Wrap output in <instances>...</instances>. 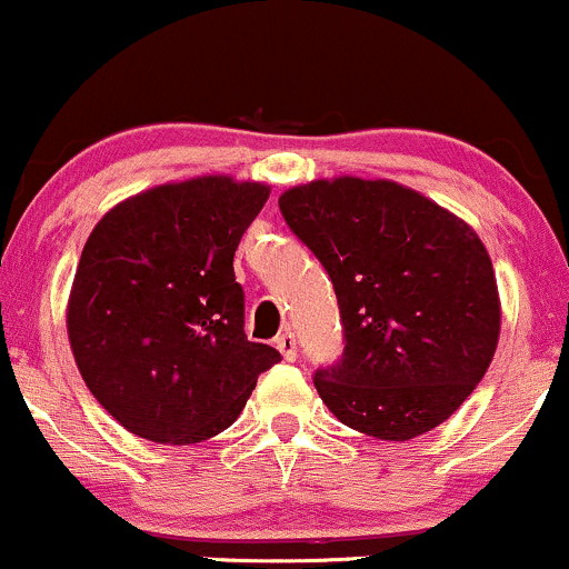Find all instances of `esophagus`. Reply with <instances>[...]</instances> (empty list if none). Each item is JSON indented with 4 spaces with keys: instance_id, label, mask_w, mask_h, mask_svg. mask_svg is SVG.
<instances>
[{
    "instance_id": "1",
    "label": "esophagus",
    "mask_w": 569,
    "mask_h": 569,
    "mask_svg": "<svg viewBox=\"0 0 569 569\" xmlns=\"http://www.w3.org/2000/svg\"><path fill=\"white\" fill-rule=\"evenodd\" d=\"M276 348L286 361H297V337H293L291 331H283V335L276 339Z\"/></svg>"
}]
</instances>
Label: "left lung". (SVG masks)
Masks as SVG:
<instances>
[{"instance_id":"8db88e82","label":"left lung","mask_w":569,"mask_h":569,"mask_svg":"<svg viewBox=\"0 0 569 569\" xmlns=\"http://www.w3.org/2000/svg\"><path fill=\"white\" fill-rule=\"evenodd\" d=\"M278 206L335 283L345 350L312 377L331 415L385 441L441 426L487 375L500 337L479 234L385 179H318L286 189Z\"/></svg>"}]
</instances>
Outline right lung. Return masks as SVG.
Masks as SVG:
<instances>
[{
  "label": "right lung",
  "mask_w": 569,
  "mask_h": 569,
  "mask_svg": "<svg viewBox=\"0 0 569 569\" xmlns=\"http://www.w3.org/2000/svg\"><path fill=\"white\" fill-rule=\"evenodd\" d=\"M270 198L259 181L198 176L117 202L90 232L67 329L96 401L130 433L198 443L230 428L262 371L232 259Z\"/></svg>",
  "instance_id": "add662e5"
}]
</instances>
